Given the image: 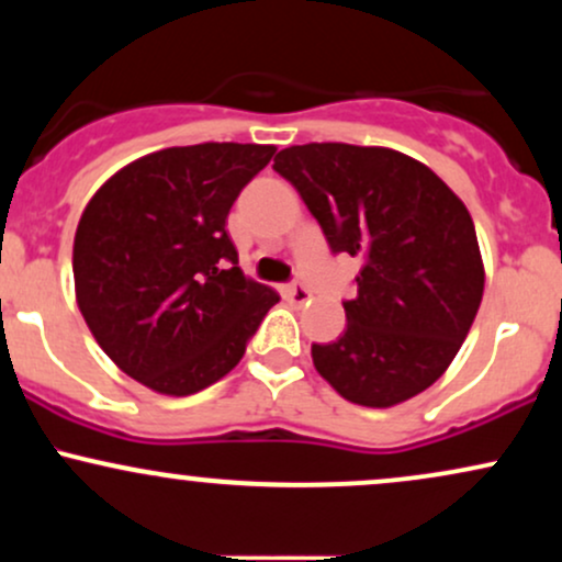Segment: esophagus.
Listing matches in <instances>:
<instances>
[{"mask_svg": "<svg viewBox=\"0 0 562 562\" xmlns=\"http://www.w3.org/2000/svg\"><path fill=\"white\" fill-rule=\"evenodd\" d=\"M282 295H285L290 303H299V306L312 301V290L303 285V282H290V285H285V290H282Z\"/></svg>", "mask_w": 562, "mask_h": 562, "instance_id": "34e87169", "label": "esophagus"}]
</instances>
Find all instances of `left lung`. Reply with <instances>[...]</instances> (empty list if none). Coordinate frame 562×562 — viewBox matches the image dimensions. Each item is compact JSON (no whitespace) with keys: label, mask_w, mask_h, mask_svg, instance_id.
Listing matches in <instances>:
<instances>
[{"label":"left lung","mask_w":562,"mask_h":562,"mask_svg":"<svg viewBox=\"0 0 562 562\" xmlns=\"http://www.w3.org/2000/svg\"><path fill=\"white\" fill-rule=\"evenodd\" d=\"M333 254L362 259L346 330L312 344L340 396L393 406L434 385L479 314L483 261L465 203L420 160L346 142L277 153Z\"/></svg>","instance_id":"obj_1"}]
</instances>
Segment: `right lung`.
Wrapping results in <instances>:
<instances>
[{"label": "right lung", "mask_w": 562, "mask_h": 562, "mask_svg": "<svg viewBox=\"0 0 562 562\" xmlns=\"http://www.w3.org/2000/svg\"><path fill=\"white\" fill-rule=\"evenodd\" d=\"M272 145L166 147L108 179L74 240L76 301L128 378L169 396L209 389L243 359L272 288L245 280L227 216Z\"/></svg>", "instance_id": "1"}]
</instances>
